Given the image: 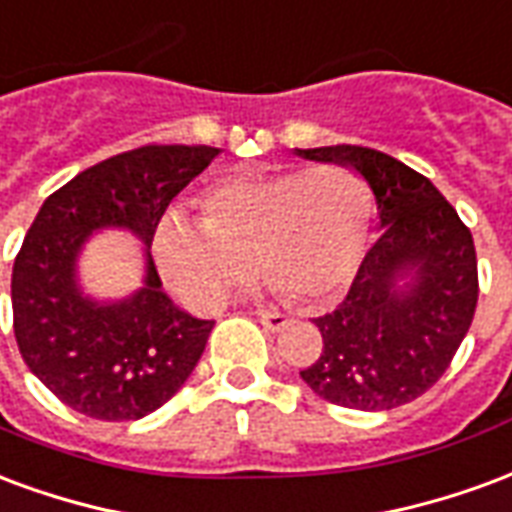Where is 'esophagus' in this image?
<instances>
[{
  "mask_svg": "<svg viewBox=\"0 0 512 512\" xmlns=\"http://www.w3.org/2000/svg\"><path fill=\"white\" fill-rule=\"evenodd\" d=\"M259 319L267 333H283V330L292 324L289 316H283V313H275V311H259Z\"/></svg>",
  "mask_w": 512,
  "mask_h": 512,
  "instance_id": "esophagus-1",
  "label": "esophagus"
}]
</instances>
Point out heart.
<instances>
[{
  "label": "heart",
  "mask_w": 512,
  "mask_h": 512,
  "mask_svg": "<svg viewBox=\"0 0 512 512\" xmlns=\"http://www.w3.org/2000/svg\"><path fill=\"white\" fill-rule=\"evenodd\" d=\"M374 188L352 166L234 171L210 182L199 223L166 215L155 259L190 305H220L253 264L297 302H327L354 281L374 218Z\"/></svg>",
  "instance_id": "b5f03b06"
}]
</instances>
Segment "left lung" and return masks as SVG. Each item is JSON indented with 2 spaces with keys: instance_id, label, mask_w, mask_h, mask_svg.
Segmentation results:
<instances>
[{
  "instance_id": "obj_1",
  "label": "left lung",
  "mask_w": 512,
  "mask_h": 512,
  "mask_svg": "<svg viewBox=\"0 0 512 512\" xmlns=\"http://www.w3.org/2000/svg\"><path fill=\"white\" fill-rule=\"evenodd\" d=\"M297 152L360 171L384 229L341 305L313 319L324 349L300 371L302 382L324 401L360 412L409 404L450 368L475 319L472 231L431 179L379 149L335 144ZM409 271L413 283L398 290L397 278Z\"/></svg>"
}]
</instances>
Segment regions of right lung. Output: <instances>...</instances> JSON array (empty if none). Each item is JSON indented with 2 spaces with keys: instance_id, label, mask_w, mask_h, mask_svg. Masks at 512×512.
Returning <instances> with one entry per match:
<instances>
[{
  "instance_id": "obj_1",
  "label": "right lung",
  "mask_w": 512,
  "mask_h": 512,
  "mask_svg": "<svg viewBox=\"0 0 512 512\" xmlns=\"http://www.w3.org/2000/svg\"><path fill=\"white\" fill-rule=\"evenodd\" d=\"M220 149L149 144L81 171L54 190L13 264V333L29 371L76 412L122 423L147 417L185 384L210 319L179 311L149 256L163 212ZM122 225L148 245L145 289L111 306L75 286V256L95 228Z\"/></svg>"
}]
</instances>
